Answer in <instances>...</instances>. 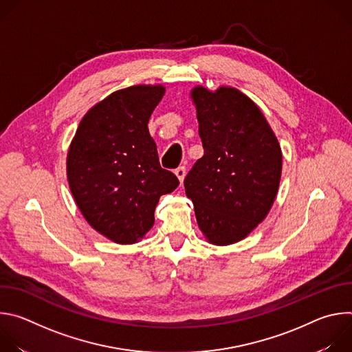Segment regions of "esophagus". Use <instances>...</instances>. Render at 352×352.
Here are the masks:
<instances>
[{
  "instance_id": "esophagus-1",
  "label": "esophagus",
  "mask_w": 352,
  "mask_h": 352,
  "mask_svg": "<svg viewBox=\"0 0 352 352\" xmlns=\"http://www.w3.org/2000/svg\"><path fill=\"white\" fill-rule=\"evenodd\" d=\"M185 174H186V168H185L184 166H181V167H178V168L175 170V175H177V178L179 179V182H184Z\"/></svg>"
}]
</instances>
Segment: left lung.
<instances>
[{"label": "left lung", "mask_w": 352, "mask_h": 352, "mask_svg": "<svg viewBox=\"0 0 352 352\" xmlns=\"http://www.w3.org/2000/svg\"><path fill=\"white\" fill-rule=\"evenodd\" d=\"M190 98L205 155L188 173L185 193L206 241L231 245L269 214L281 179V147L261 109L241 90L197 85Z\"/></svg>", "instance_id": "8db88e82"}]
</instances>
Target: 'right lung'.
I'll return each instance as SVG.
<instances>
[{
  "label": "right lung",
  "mask_w": 352,
  "mask_h": 352,
  "mask_svg": "<svg viewBox=\"0 0 352 352\" xmlns=\"http://www.w3.org/2000/svg\"><path fill=\"white\" fill-rule=\"evenodd\" d=\"M166 93L135 85L94 104L80 120L67 155V177L85 220L121 245L139 242L155 224V209L178 178L159 163L147 122Z\"/></svg>",
  "instance_id": "obj_1"
}]
</instances>
